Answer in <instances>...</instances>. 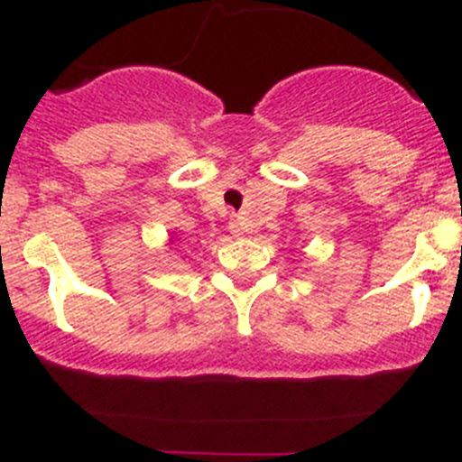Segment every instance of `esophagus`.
<instances>
[{"instance_id":"obj_1","label":"esophagus","mask_w":462,"mask_h":462,"mask_svg":"<svg viewBox=\"0 0 462 462\" xmlns=\"http://www.w3.org/2000/svg\"><path fill=\"white\" fill-rule=\"evenodd\" d=\"M230 230H232V235H235V236H241L245 232V227H244V223H241V221H232Z\"/></svg>"}]
</instances>
